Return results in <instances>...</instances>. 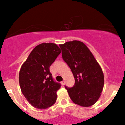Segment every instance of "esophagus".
Returning <instances> with one entry per match:
<instances>
[{
	"label": "esophagus",
	"instance_id": "esophagus-1",
	"mask_svg": "<svg viewBox=\"0 0 125 125\" xmlns=\"http://www.w3.org/2000/svg\"><path fill=\"white\" fill-rule=\"evenodd\" d=\"M60 83H61V84L62 85H65V81H62V82H60Z\"/></svg>",
	"mask_w": 125,
	"mask_h": 125
}]
</instances>
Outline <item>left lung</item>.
Instances as JSON below:
<instances>
[{
	"label": "left lung",
	"instance_id": "8db88e82",
	"mask_svg": "<svg viewBox=\"0 0 125 125\" xmlns=\"http://www.w3.org/2000/svg\"><path fill=\"white\" fill-rule=\"evenodd\" d=\"M59 46L63 59L75 78L73 87L65 86L70 98L81 106H92L100 97L104 82L100 65L85 44L80 41L68 42Z\"/></svg>",
	"mask_w": 125,
	"mask_h": 125
}]
</instances>
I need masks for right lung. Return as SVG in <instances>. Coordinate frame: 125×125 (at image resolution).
<instances>
[{
  "label": "right lung",
  "instance_id": "1",
  "mask_svg": "<svg viewBox=\"0 0 125 125\" xmlns=\"http://www.w3.org/2000/svg\"><path fill=\"white\" fill-rule=\"evenodd\" d=\"M60 52L57 44L42 43L32 50L21 68V90L29 103L35 108L47 109L56 101L57 91L61 85L54 81L49 67Z\"/></svg>",
  "mask_w": 125,
  "mask_h": 125
}]
</instances>
